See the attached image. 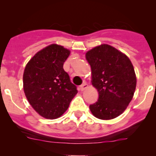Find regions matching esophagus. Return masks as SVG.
Returning a JSON list of instances; mask_svg holds the SVG:
<instances>
[{
  "label": "esophagus",
  "instance_id": "1",
  "mask_svg": "<svg viewBox=\"0 0 156 156\" xmlns=\"http://www.w3.org/2000/svg\"><path fill=\"white\" fill-rule=\"evenodd\" d=\"M87 87H88V85H87V82H86V81H84V82H83V84H81V85L79 86V89H80V90L83 91V90H85Z\"/></svg>",
  "mask_w": 156,
  "mask_h": 156
}]
</instances>
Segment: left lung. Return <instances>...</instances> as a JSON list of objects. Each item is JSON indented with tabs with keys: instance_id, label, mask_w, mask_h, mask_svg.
Here are the masks:
<instances>
[{
	"instance_id": "8db88e82",
	"label": "left lung",
	"mask_w": 156,
	"mask_h": 156,
	"mask_svg": "<svg viewBox=\"0 0 156 156\" xmlns=\"http://www.w3.org/2000/svg\"><path fill=\"white\" fill-rule=\"evenodd\" d=\"M91 67L92 84L99 98L90 105L92 114L103 120L123 113L133 97L136 85L134 69L125 54L108 44H101L86 53Z\"/></svg>"
}]
</instances>
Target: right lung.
I'll list each match as a JSON object with an SVG mask.
<instances>
[{
  "label": "right lung",
  "instance_id": "right-lung-1",
  "mask_svg": "<svg viewBox=\"0 0 156 156\" xmlns=\"http://www.w3.org/2000/svg\"><path fill=\"white\" fill-rule=\"evenodd\" d=\"M69 54V50L53 44L37 52L25 68L23 89L26 98L45 119L60 117L78 93L63 69Z\"/></svg>",
  "mask_w": 156,
  "mask_h": 156
}]
</instances>
